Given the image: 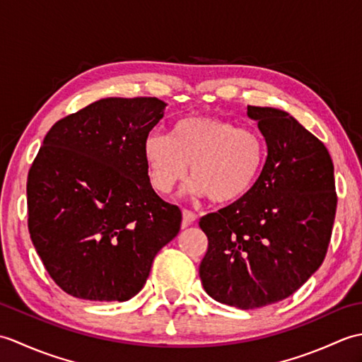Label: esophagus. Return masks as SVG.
<instances>
[{
	"label": "esophagus",
	"mask_w": 362,
	"mask_h": 362,
	"mask_svg": "<svg viewBox=\"0 0 362 362\" xmlns=\"http://www.w3.org/2000/svg\"><path fill=\"white\" fill-rule=\"evenodd\" d=\"M182 214H183V219H182V227L183 228H187L188 226L193 224V222L197 219L196 214L193 211H189V210H183Z\"/></svg>",
	"instance_id": "34e87169"
}]
</instances>
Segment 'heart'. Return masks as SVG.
Listing matches in <instances>:
<instances>
[{"label": "heart", "instance_id": "b5f03b06", "mask_svg": "<svg viewBox=\"0 0 362 362\" xmlns=\"http://www.w3.org/2000/svg\"><path fill=\"white\" fill-rule=\"evenodd\" d=\"M143 157L152 187L160 193H169L185 180L191 165V194L232 204L255 188L267 149L255 130L196 115L177 121L171 135L151 132L143 141Z\"/></svg>", "mask_w": 362, "mask_h": 362}]
</instances>
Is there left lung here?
<instances>
[{
	"mask_svg": "<svg viewBox=\"0 0 362 362\" xmlns=\"http://www.w3.org/2000/svg\"><path fill=\"white\" fill-rule=\"evenodd\" d=\"M267 144L264 171L250 193L199 226L209 249L199 267L216 302L255 310L289 297L320 267L337 196L327 148L288 112L247 105Z\"/></svg>",
	"mask_w": 362,
	"mask_h": 362,
	"instance_id": "left-lung-1",
	"label": "left lung"
}]
</instances>
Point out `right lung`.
<instances>
[{
    "label": "right lung",
    "mask_w": 362,
    "mask_h": 362,
    "mask_svg": "<svg viewBox=\"0 0 362 362\" xmlns=\"http://www.w3.org/2000/svg\"><path fill=\"white\" fill-rule=\"evenodd\" d=\"M157 98H105L46 134L28 175V227L66 294L124 302L141 291L182 211L149 182L143 141L163 118Z\"/></svg>",
    "instance_id": "add662e5"
}]
</instances>
